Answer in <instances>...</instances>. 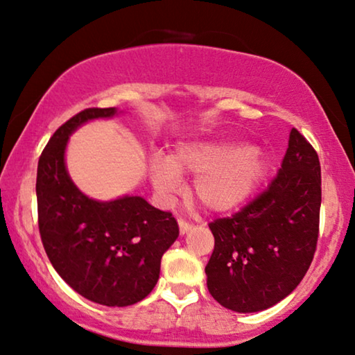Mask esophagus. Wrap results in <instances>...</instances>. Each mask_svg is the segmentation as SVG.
I'll return each mask as SVG.
<instances>
[{"mask_svg":"<svg viewBox=\"0 0 355 355\" xmlns=\"http://www.w3.org/2000/svg\"><path fill=\"white\" fill-rule=\"evenodd\" d=\"M178 223H179V231H181V234H185V232H189L191 228H193V225L189 223L187 220L184 218H179Z\"/></svg>","mask_w":355,"mask_h":355,"instance_id":"esophagus-1","label":"esophagus"}]
</instances>
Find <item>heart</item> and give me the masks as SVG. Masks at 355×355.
<instances>
[{"instance_id":"1","label":"heart","mask_w":355,"mask_h":355,"mask_svg":"<svg viewBox=\"0 0 355 355\" xmlns=\"http://www.w3.org/2000/svg\"><path fill=\"white\" fill-rule=\"evenodd\" d=\"M266 159L254 146L236 141H193L179 146L168 159H155L150 178L164 195L176 193L179 176H195L193 195L207 211L226 212L239 207L258 189Z\"/></svg>"}]
</instances>
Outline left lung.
Returning <instances> with one entry per match:
<instances>
[{
	"label": "left lung",
	"mask_w": 355,
	"mask_h": 355,
	"mask_svg": "<svg viewBox=\"0 0 355 355\" xmlns=\"http://www.w3.org/2000/svg\"><path fill=\"white\" fill-rule=\"evenodd\" d=\"M321 165L297 129L269 187L231 217L209 223L214 252L207 289L225 309L253 313L291 294L316 252Z\"/></svg>",
	"instance_id": "1"
}]
</instances>
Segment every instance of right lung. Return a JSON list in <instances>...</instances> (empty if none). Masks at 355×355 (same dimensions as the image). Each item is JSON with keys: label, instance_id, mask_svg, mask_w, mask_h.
Here are the masks:
<instances>
[{"label": "right lung", "instance_id": "obj_1", "mask_svg": "<svg viewBox=\"0 0 355 355\" xmlns=\"http://www.w3.org/2000/svg\"><path fill=\"white\" fill-rule=\"evenodd\" d=\"M116 108H86L46 143L37 165V220L46 257L73 291L107 306H127L153 291L160 259L179 236L171 212L141 196L96 201L69 178L64 150L69 135Z\"/></svg>", "mask_w": 355, "mask_h": 355}]
</instances>
